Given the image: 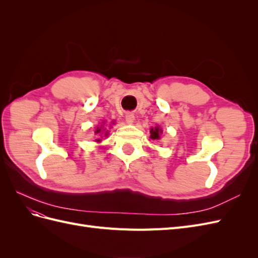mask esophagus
Wrapping results in <instances>:
<instances>
[{
  "label": "esophagus",
  "mask_w": 258,
  "mask_h": 258,
  "mask_svg": "<svg viewBox=\"0 0 258 258\" xmlns=\"http://www.w3.org/2000/svg\"><path fill=\"white\" fill-rule=\"evenodd\" d=\"M126 121L128 123H132V122L135 121V115H134V113H127L126 114Z\"/></svg>",
  "instance_id": "obj_1"
}]
</instances>
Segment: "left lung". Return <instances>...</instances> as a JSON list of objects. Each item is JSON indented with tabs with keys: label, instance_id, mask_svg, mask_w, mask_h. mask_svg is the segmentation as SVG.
I'll use <instances>...</instances> for the list:
<instances>
[{
	"label": "left lung",
	"instance_id": "left-lung-1",
	"mask_svg": "<svg viewBox=\"0 0 258 258\" xmlns=\"http://www.w3.org/2000/svg\"><path fill=\"white\" fill-rule=\"evenodd\" d=\"M159 135H161V129H159L158 127L157 128H152L151 129V138L153 140H158L160 139Z\"/></svg>",
	"mask_w": 258,
	"mask_h": 258
}]
</instances>
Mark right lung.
I'll return each instance as SVG.
<instances>
[{
  "instance_id": "add662e5",
  "label": "right lung",
  "mask_w": 258,
  "mask_h": 258,
  "mask_svg": "<svg viewBox=\"0 0 258 258\" xmlns=\"http://www.w3.org/2000/svg\"><path fill=\"white\" fill-rule=\"evenodd\" d=\"M101 131H102V130H101V128H99V127H98V128H97V130H96V134H100ZM103 131H104V130H103ZM103 131H102V132H103ZM106 135H107V134L105 132V135H104V136H106ZM98 141H100V140H98Z\"/></svg>"
}]
</instances>
